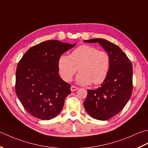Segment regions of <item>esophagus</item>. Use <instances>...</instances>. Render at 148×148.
<instances>
[{
	"mask_svg": "<svg viewBox=\"0 0 148 148\" xmlns=\"http://www.w3.org/2000/svg\"><path fill=\"white\" fill-rule=\"evenodd\" d=\"M78 88L77 87H76V86H72L71 87V91H72V92H73V91H77V90L78 89Z\"/></svg>",
	"mask_w": 148,
	"mask_h": 148,
	"instance_id": "esophagus-1",
	"label": "esophagus"
}]
</instances>
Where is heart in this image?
Masks as SVG:
<instances>
[{
  "mask_svg": "<svg viewBox=\"0 0 148 148\" xmlns=\"http://www.w3.org/2000/svg\"><path fill=\"white\" fill-rule=\"evenodd\" d=\"M110 65V57L106 52L88 45H80L72 51L70 56L63 54L58 60L62 79L70 82L78 69L80 73L76 80L82 85L103 83L108 76Z\"/></svg>",
  "mask_w": 148,
  "mask_h": 148,
  "instance_id": "1",
  "label": "heart"
}]
</instances>
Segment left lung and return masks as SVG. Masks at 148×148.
Here are the masks:
<instances>
[{"label":"left lung","instance_id":"8db88e82","mask_svg":"<svg viewBox=\"0 0 148 148\" xmlns=\"http://www.w3.org/2000/svg\"><path fill=\"white\" fill-rule=\"evenodd\" d=\"M86 43H98L110 57L108 76L101 86L87 90L84 102L87 112L93 118L107 120L119 113L131 97L133 89V68L127 56L122 50L105 39L84 40Z\"/></svg>","mask_w":148,"mask_h":148}]
</instances>
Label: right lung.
Returning <instances> with one entry per match:
<instances>
[{"label": "right lung", "instance_id": "1", "mask_svg": "<svg viewBox=\"0 0 148 148\" xmlns=\"http://www.w3.org/2000/svg\"><path fill=\"white\" fill-rule=\"evenodd\" d=\"M58 40H48L29 49L18 64L15 91L31 115L49 120L61 112L71 85L58 73V60L75 47Z\"/></svg>", "mask_w": 148, "mask_h": 148}]
</instances>
